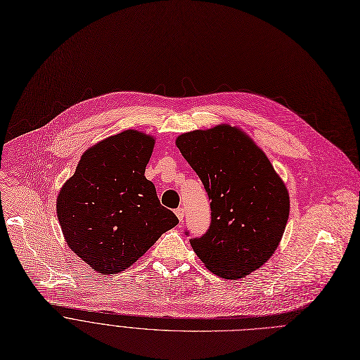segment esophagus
Segmentation results:
<instances>
[{
	"label": "esophagus",
	"mask_w": 360,
	"mask_h": 360,
	"mask_svg": "<svg viewBox=\"0 0 360 360\" xmlns=\"http://www.w3.org/2000/svg\"><path fill=\"white\" fill-rule=\"evenodd\" d=\"M176 215H177V219L181 221L183 220V217H184V208L183 207H179V208H176Z\"/></svg>",
	"instance_id": "1"
}]
</instances>
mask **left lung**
Listing matches in <instances>:
<instances>
[{
  "label": "left lung",
  "instance_id": "1",
  "mask_svg": "<svg viewBox=\"0 0 360 360\" xmlns=\"http://www.w3.org/2000/svg\"><path fill=\"white\" fill-rule=\"evenodd\" d=\"M176 145L211 201L208 230L190 238L194 252L226 279L258 269L276 250L290 215L288 191L272 165L231 126L184 133Z\"/></svg>",
  "mask_w": 360,
  "mask_h": 360
}]
</instances>
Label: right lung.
<instances>
[{"instance_id": "obj_1", "label": "right lung", "mask_w": 360, "mask_h": 360, "mask_svg": "<svg viewBox=\"0 0 360 360\" xmlns=\"http://www.w3.org/2000/svg\"><path fill=\"white\" fill-rule=\"evenodd\" d=\"M155 139L124 130L86 150L59 191L58 220L69 248L102 275L126 269L179 224L145 177Z\"/></svg>"}]
</instances>
